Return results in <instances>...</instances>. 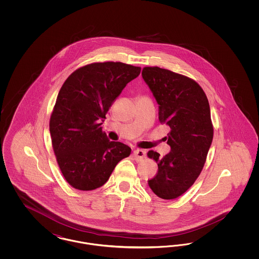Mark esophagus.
I'll return each mask as SVG.
<instances>
[{
  "mask_svg": "<svg viewBox=\"0 0 259 259\" xmlns=\"http://www.w3.org/2000/svg\"><path fill=\"white\" fill-rule=\"evenodd\" d=\"M133 156H134L136 161L143 160L146 156V151L143 150V149H135L133 151Z\"/></svg>",
  "mask_w": 259,
  "mask_h": 259,
  "instance_id": "obj_1",
  "label": "esophagus"
}]
</instances>
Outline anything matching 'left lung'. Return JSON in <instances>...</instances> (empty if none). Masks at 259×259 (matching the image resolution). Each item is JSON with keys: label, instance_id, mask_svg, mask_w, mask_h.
<instances>
[{"label": "left lung", "instance_id": "obj_1", "mask_svg": "<svg viewBox=\"0 0 259 259\" xmlns=\"http://www.w3.org/2000/svg\"><path fill=\"white\" fill-rule=\"evenodd\" d=\"M142 76L159 105L160 123L171 128L165 137L171 151L162 158L148 151L158 165L148 185L158 197L172 200L194 184L204 167L213 137L209 101L197 82L183 74L146 67Z\"/></svg>", "mask_w": 259, "mask_h": 259}]
</instances>
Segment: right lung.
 I'll list each match as a JSON object with an SVG mask.
<instances>
[{
	"mask_svg": "<svg viewBox=\"0 0 259 259\" xmlns=\"http://www.w3.org/2000/svg\"><path fill=\"white\" fill-rule=\"evenodd\" d=\"M141 68L121 62L93 63L71 74L58 93L51 113V142L66 181L78 190L106 184L131 148L111 142L102 131L112 102Z\"/></svg>",
	"mask_w": 259,
	"mask_h": 259,
	"instance_id": "right-lung-1",
	"label": "right lung"
}]
</instances>
